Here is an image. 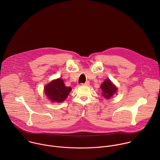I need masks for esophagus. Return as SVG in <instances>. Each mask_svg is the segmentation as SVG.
Masks as SVG:
<instances>
[{
    "mask_svg": "<svg viewBox=\"0 0 160 160\" xmlns=\"http://www.w3.org/2000/svg\"><path fill=\"white\" fill-rule=\"evenodd\" d=\"M89 83H90V82H88V81H87L85 83H82V85H89Z\"/></svg>",
    "mask_w": 160,
    "mask_h": 160,
    "instance_id": "1",
    "label": "esophagus"
}]
</instances>
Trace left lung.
I'll use <instances>...</instances> for the list:
<instances>
[{
    "instance_id": "8db88e82",
    "label": "left lung",
    "mask_w": 160,
    "mask_h": 160,
    "mask_svg": "<svg viewBox=\"0 0 160 160\" xmlns=\"http://www.w3.org/2000/svg\"><path fill=\"white\" fill-rule=\"evenodd\" d=\"M101 88L102 91V96L106 99H109L112 96L113 94L117 92V87L108 79H106L101 84Z\"/></svg>"
}]
</instances>
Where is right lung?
Here are the masks:
<instances>
[{
  "instance_id": "obj_1",
  "label": "right lung",
  "mask_w": 160,
  "mask_h": 160,
  "mask_svg": "<svg viewBox=\"0 0 160 160\" xmlns=\"http://www.w3.org/2000/svg\"><path fill=\"white\" fill-rule=\"evenodd\" d=\"M72 88L66 87L61 78L52 81L45 87V94L52 102H61L69 95Z\"/></svg>"
}]
</instances>
